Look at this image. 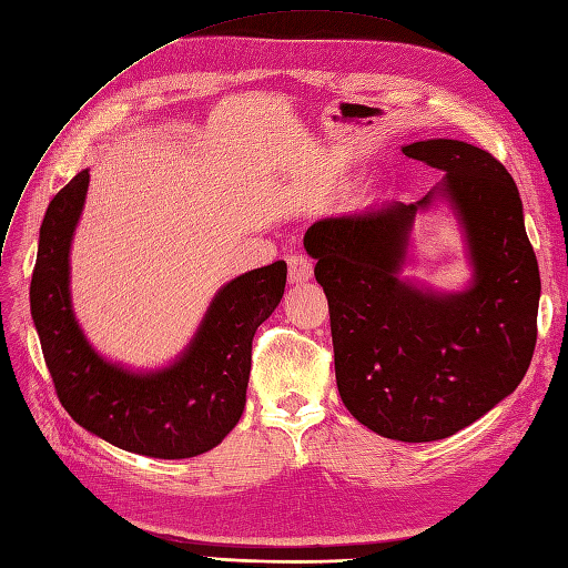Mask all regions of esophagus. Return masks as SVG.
Listing matches in <instances>:
<instances>
[{
    "label": "esophagus",
    "mask_w": 568,
    "mask_h": 568,
    "mask_svg": "<svg viewBox=\"0 0 568 568\" xmlns=\"http://www.w3.org/2000/svg\"><path fill=\"white\" fill-rule=\"evenodd\" d=\"M313 277V260L305 255H291L288 257V282L303 284Z\"/></svg>",
    "instance_id": "1"
}]
</instances>
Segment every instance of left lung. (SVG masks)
I'll list each match as a JSON object with an SVG mask.
<instances>
[{"instance_id":"obj_1","label":"left lung","mask_w":568,"mask_h":568,"mask_svg":"<svg viewBox=\"0 0 568 568\" xmlns=\"http://www.w3.org/2000/svg\"><path fill=\"white\" fill-rule=\"evenodd\" d=\"M444 172L418 203L387 201L315 222L303 246L317 260L334 373L351 416L398 442L452 437L524 379L538 339L540 270L511 174L489 152L433 138L404 145ZM447 202L471 265L464 292L400 277L418 211Z\"/></svg>"}]
</instances>
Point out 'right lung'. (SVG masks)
Instances as JSON below:
<instances>
[{"instance_id":"1","label":"right lung","mask_w":568,"mask_h":568,"mask_svg":"<svg viewBox=\"0 0 568 568\" xmlns=\"http://www.w3.org/2000/svg\"><path fill=\"white\" fill-rule=\"evenodd\" d=\"M88 183L83 170L52 197L30 282V313L59 402L119 449L152 458L205 454L234 430L246 406L253 336L284 296L286 263L226 282L174 363L129 371L98 354L71 303V241Z\"/></svg>"}]
</instances>
